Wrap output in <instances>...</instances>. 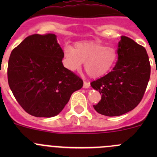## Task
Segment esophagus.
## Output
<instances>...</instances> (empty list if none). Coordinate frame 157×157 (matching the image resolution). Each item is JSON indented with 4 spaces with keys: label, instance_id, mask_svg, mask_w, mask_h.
Instances as JSON below:
<instances>
[{
    "label": "esophagus",
    "instance_id": "esophagus-1",
    "mask_svg": "<svg viewBox=\"0 0 157 157\" xmlns=\"http://www.w3.org/2000/svg\"><path fill=\"white\" fill-rule=\"evenodd\" d=\"M90 86V83H89V82H86L84 81V83H83V87L84 89H86V88H89Z\"/></svg>",
    "mask_w": 157,
    "mask_h": 157
}]
</instances>
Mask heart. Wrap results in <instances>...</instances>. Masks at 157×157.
<instances>
[{
    "instance_id": "heart-1",
    "label": "heart",
    "mask_w": 157,
    "mask_h": 157,
    "mask_svg": "<svg viewBox=\"0 0 157 157\" xmlns=\"http://www.w3.org/2000/svg\"><path fill=\"white\" fill-rule=\"evenodd\" d=\"M117 52L112 47L104 46L96 42H79L74 48L64 50L65 66L71 71H78L84 62V70L93 78L102 77L109 72L117 61Z\"/></svg>"
}]
</instances>
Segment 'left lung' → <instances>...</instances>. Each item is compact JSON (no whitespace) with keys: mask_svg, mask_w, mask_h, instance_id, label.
<instances>
[{"mask_svg":"<svg viewBox=\"0 0 157 157\" xmlns=\"http://www.w3.org/2000/svg\"><path fill=\"white\" fill-rule=\"evenodd\" d=\"M121 38L118 61L112 71L90 83L101 94V100L93 108L106 116H119L133 110L141 101L150 80L146 49L127 36Z\"/></svg>","mask_w":157,"mask_h":157,"instance_id":"1","label":"left lung"}]
</instances>
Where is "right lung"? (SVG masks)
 I'll return each instance as SVG.
<instances>
[{
  "mask_svg": "<svg viewBox=\"0 0 157 157\" xmlns=\"http://www.w3.org/2000/svg\"><path fill=\"white\" fill-rule=\"evenodd\" d=\"M64 52L55 34H34L12 51L7 67L11 91L21 107L35 117L58 115L81 78L64 67Z\"/></svg>",
  "mask_w": 157,
  "mask_h": 157,
  "instance_id": "right-lung-1",
  "label": "right lung"
}]
</instances>
